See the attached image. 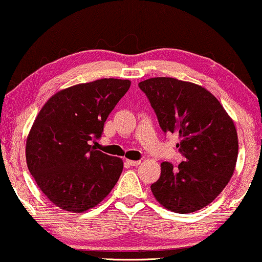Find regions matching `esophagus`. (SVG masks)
<instances>
[{
  "mask_svg": "<svg viewBox=\"0 0 262 262\" xmlns=\"http://www.w3.org/2000/svg\"><path fill=\"white\" fill-rule=\"evenodd\" d=\"M127 163L130 166H139L141 164V161H132V160H127Z\"/></svg>",
  "mask_w": 262,
  "mask_h": 262,
  "instance_id": "obj_1",
  "label": "esophagus"
}]
</instances>
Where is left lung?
I'll use <instances>...</instances> for the list:
<instances>
[{
	"instance_id": "1",
	"label": "left lung",
	"mask_w": 262,
	"mask_h": 262,
	"mask_svg": "<svg viewBox=\"0 0 262 262\" xmlns=\"http://www.w3.org/2000/svg\"><path fill=\"white\" fill-rule=\"evenodd\" d=\"M164 134H177L184 156L178 167L161 163L151 185L161 205L178 213L198 211L217 198L235 170L238 154L234 121L220 101L198 84L154 77L138 84Z\"/></svg>"
}]
</instances>
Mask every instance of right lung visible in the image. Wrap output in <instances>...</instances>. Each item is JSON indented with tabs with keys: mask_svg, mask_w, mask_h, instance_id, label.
Returning a JSON list of instances; mask_svg holds the SVG:
<instances>
[{
	"mask_svg": "<svg viewBox=\"0 0 262 262\" xmlns=\"http://www.w3.org/2000/svg\"><path fill=\"white\" fill-rule=\"evenodd\" d=\"M128 80L102 78L56 93L35 118L26 142L28 170L59 209L83 212L103 200L123 171L119 157L91 145L130 88Z\"/></svg>",
	"mask_w": 262,
	"mask_h": 262,
	"instance_id": "obj_1",
	"label": "right lung"
}]
</instances>
